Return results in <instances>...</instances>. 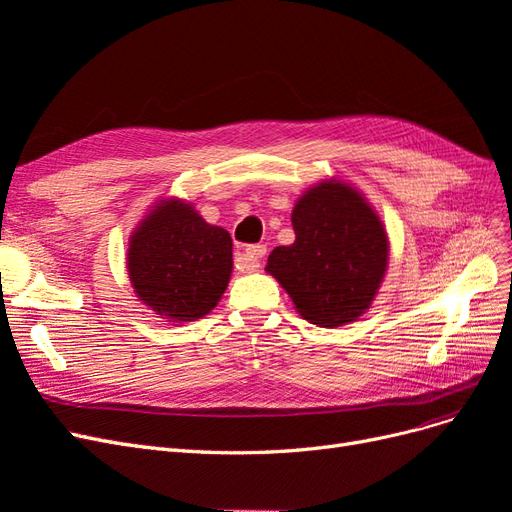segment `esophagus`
I'll return each instance as SVG.
<instances>
[{
	"instance_id": "34e87169",
	"label": "esophagus",
	"mask_w": 512,
	"mask_h": 512,
	"mask_svg": "<svg viewBox=\"0 0 512 512\" xmlns=\"http://www.w3.org/2000/svg\"><path fill=\"white\" fill-rule=\"evenodd\" d=\"M267 256V245H247L245 247V260H247V269L256 271L260 267V260Z\"/></svg>"
}]
</instances>
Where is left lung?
Wrapping results in <instances>:
<instances>
[{"label":"left lung","mask_w":512,"mask_h":512,"mask_svg":"<svg viewBox=\"0 0 512 512\" xmlns=\"http://www.w3.org/2000/svg\"><path fill=\"white\" fill-rule=\"evenodd\" d=\"M294 243L275 247L267 271L297 312L318 327H342L369 309L389 267V237L365 196L320 181L292 209Z\"/></svg>","instance_id":"1"}]
</instances>
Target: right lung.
<instances>
[{"label": "right lung", "instance_id": "right-lung-1", "mask_svg": "<svg viewBox=\"0 0 512 512\" xmlns=\"http://www.w3.org/2000/svg\"><path fill=\"white\" fill-rule=\"evenodd\" d=\"M230 273L228 230L207 224L185 200H158L130 237L128 275L136 297L168 322L207 316Z\"/></svg>", "mask_w": 512, "mask_h": 512}]
</instances>
